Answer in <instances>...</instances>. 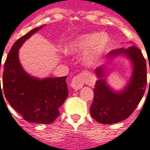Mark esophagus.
<instances>
[{
  "label": "esophagus",
  "instance_id": "obj_1",
  "mask_svg": "<svg viewBox=\"0 0 150 150\" xmlns=\"http://www.w3.org/2000/svg\"><path fill=\"white\" fill-rule=\"evenodd\" d=\"M83 83H84V76L82 74H79V75H76L73 78L71 86L72 88H74L75 90H78V89L82 88V87L83 86Z\"/></svg>",
  "mask_w": 150,
  "mask_h": 150
}]
</instances>
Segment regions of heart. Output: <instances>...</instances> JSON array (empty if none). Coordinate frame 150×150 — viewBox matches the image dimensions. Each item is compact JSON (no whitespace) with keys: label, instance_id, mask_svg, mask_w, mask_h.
Returning <instances> with one entry per match:
<instances>
[{"label":"heart","instance_id":"heart-1","mask_svg":"<svg viewBox=\"0 0 150 150\" xmlns=\"http://www.w3.org/2000/svg\"><path fill=\"white\" fill-rule=\"evenodd\" d=\"M111 38L106 33H88L71 40L64 48L68 54L84 53L83 62L88 67L97 65L109 51Z\"/></svg>","mask_w":150,"mask_h":150}]
</instances>
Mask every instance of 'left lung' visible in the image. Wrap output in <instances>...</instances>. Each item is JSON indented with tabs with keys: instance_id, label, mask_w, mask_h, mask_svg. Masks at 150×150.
Masks as SVG:
<instances>
[{
	"instance_id": "obj_1",
	"label": "left lung",
	"mask_w": 150,
	"mask_h": 150,
	"mask_svg": "<svg viewBox=\"0 0 150 150\" xmlns=\"http://www.w3.org/2000/svg\"><path fill=\"white\" fill-rule=\"evenodd\" d=\"M118 55H125L132 62L133 73L126 88L116 92L107 84L105 75L107 65ZM145 59L137 47L132 46L127 49L120 48L108 53L105 64L95 70L98 79L93 89L94 100L90 108L92 118L99 123L107 125L127 119L135 110L145 93L147 85Z\"/></svg>"
}]
</instances>
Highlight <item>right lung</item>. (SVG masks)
Returning a JSON list of instances; mask_svg holds the SVG:
<instances>
[{
  "instance_id": "obj_1",
  "label": "right lung",
  "mask_w": 150,
  "mask_h": 150,
  "mask_svg": "<svg viewBox=\"0 0 150 150\" xmlns=\"http://www.w3.org/2000/svg\"><path fill=\"white\" fill-rule=\"evenodd\" d=\"M42 27L33 29L13 45L4 65L2 90L11 107L26 121L46 125L59 116V108L68 96L67 76L35 78L25 71L18 59L21 45ZM0 89L2 93L1 83Z\"/></svg>"
}]
</instances>
